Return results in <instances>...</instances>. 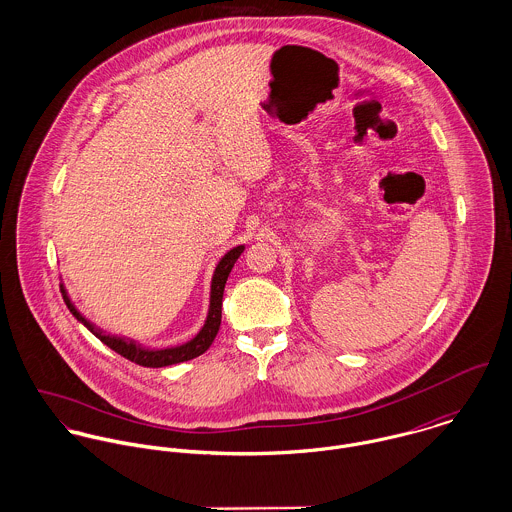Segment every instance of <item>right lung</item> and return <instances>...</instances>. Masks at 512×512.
Segmentation results:
<instances>
[{
    "instance_id": "obj_1",
    "label": "right lung",
    "mask_w": 512,
    "mask_h": 512,
    "mask_svg": "<svg viewBox=\"0 0 512 512\" xmlns=\"http://www.w3.org/2000/svg\"><path fill=\"white\" fill-rule=\"evenodd\" d=\"M244 252V246H236L232 250H228L222 258H220L215 274H213V282H211V305H209V313H207V321L201 327V331L187 343L179 345V347H167V349H146L140 343L132 341V339H124V337H116V335H106L100 327H96L94 323H90L76 307H74L69 293L65 290V286L61 284V293L63 299L67 303V307L71 309L74 317L94 335L98 337L106 347H110L112 351H116L118 355H122L124 359L136 363L140 366H149V368H161V366L177 365V363H185L191 361L199 355H203L215 341L217 333H219L220 317H222V293L224 286L228 280V274L234 266V262L240 258V254Z\"/></svg>"
}]
</instances>
